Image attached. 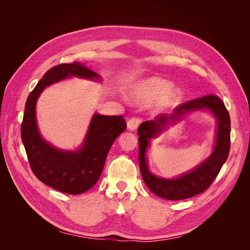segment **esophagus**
I'll list each match as a JSON object with an SVG mask.
<instances>
[{
	"mask_svg": "<svg viewBox=\"0 0 250 250\" xmlns=\"http://www.w3.org/2000/svg\"><path fill=\"white\" fill-rule=\"evenodd\" d=\"M140 123H141V119L139 117H132V118H130L129 121H128V122H127L128 129H129L130 131L135 130L139 127Z\"/></svg>",
	"mask_w": 250,
	"mask_h": 250,
	"instance_id": "obj_1",
	"label": "esophagus"
}]
</instances>
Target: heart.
Listing matches in <instances>:
<instances>
[{
	"instance_id": "1",
	"label": "heart",
	"mask_w": 250,
	"mask_h": 250,
	"mask_svg": "<svg viewBox=\"0 0 250 250\" xmlns=\"http://www.w3.org/2000/svg\"><path fill=\"white\" fill-rule=\"evenodd\" d=\"M171 83L162 78H149L140 82L133 88V97L139 102H151L160 100L161 106H170L176 103L180 93L170 89Z\"/></svg>"
}]
</instances>
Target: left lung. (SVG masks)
<instances>
[{"label":"left lung","mask_w":250,"mask_h":250,"mask_svg":"<svg viewBox=\"0 0 250 250\" xmlns=\"http://www.w3.org/2000/svg\"><path fill=\"white\" fill-rule=\"evenodd\" d=\"M208 109L217 119L218 128L213 153L208 160L192 171L174 180L153 176L147 169L146 150L149 139L159 134L167 125L180 119L188 111ZM139 163L144 183L149 190L167 200H181L191 198L208 188L226 162L230 148V118L222 100L216 95L203 96L185 102L173 110L171 115H158L152 121L143 122L139 129Z\"/></svg>","instance_id":"8db88e82"}]
</instances>
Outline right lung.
Segmentation results:
<instances>
[{"label": "right lung", "instance_id": "1", "mask_svg": "<svg viewBox=\"0 0 250 250\" xmlns=\"http://www.w3.org/2000/svg\"><path fill=\"white\" fill-rule=\"evenodd\" d=\"M71 76L90 80L100 79L96 72L80 62L53 66L30 93L21 126V141L34 175L55 190L78 195L88 191L99 179L105 160L115 140L126 129L122 116L95 113L82 147L77 151H63L44 142L35 117L36 101L47 86Z\"/></svg>", "mask_w": 250, "mask_h": 250}]
</instances>
